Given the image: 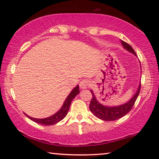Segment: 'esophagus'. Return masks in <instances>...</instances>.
I'll use <instances>...</instances> for the list:
<instances>
[{"label": "esophagus", "mask_w": 159, "mask_h": 159, "mask_svg": "<svg viewBox=\"0 0 159 159\" xmlns=\"http://www.w3.org/2000/svg\"><path fill=\"white\" fill-rule=\"evenodd\" d=\"M90 81L87 80H82L80 82V87L82 89H86L90 85Z\"/></svg>", "instance_id": "obj_1"}]
</instances>
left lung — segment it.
Segmentation results:
<instances>
[{"label":"left lung","instance_id":"1","mask_svg":"<svg viewBox=\"0 0 159 159\" xmlns=\"http://www.w3.org/2000/svg\"><path fill=\"white\" fill-rule=\"evenodd\" d=\"M121 45H123L124 48H125L127 51H129L130 53H132L134 55H136L135 52L133 48L129 45L128 43L124 42L123 40H121ZM141 84H139L138 90L135 93V94L133 95V97L129 100V101L125 104L120 106H106L102 105L97 101L96 98H95L94 93L93 90H91L90 92L93 95V98L91 99L90 103V109L91 112L95 115V116L100 119H102L103 121H114L117 119L121 118L126 114H128L133 107L134 103H135L137 98H138L139 93L140 91Z\"/></svg>","mask_w":159,"mask_h":159}]
</instances>
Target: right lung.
Here are the masks:
<instances>
[{"label":"right lung","mask_w":159,"mask_h":159,"mask_svg":"<svg viewBox=\"0 0 159 159\" xmlns=\"http://www.w3.org/2000/svg\"><path fill=\"white\" fill-rule=\"evenodd\" d=\"M80 93V90H79V85H77L75 88L71 90V92L69 93V95H68V97L66 98V99L65 100L64 104H63L62 107L61 109L54 114L52 116L48 117V118H45V119H35V118H32V117L28 116L26 114H25L26 116H27L28 118L31 119L34 122L40 124V125H55V124L58 123V121H61L64 118L65 116H66L67 113L69 111V107H70L71 103V101H73V99L76 97V95Z\"/></svg>","instance_id":"right-lung-1"}]
</instances>
